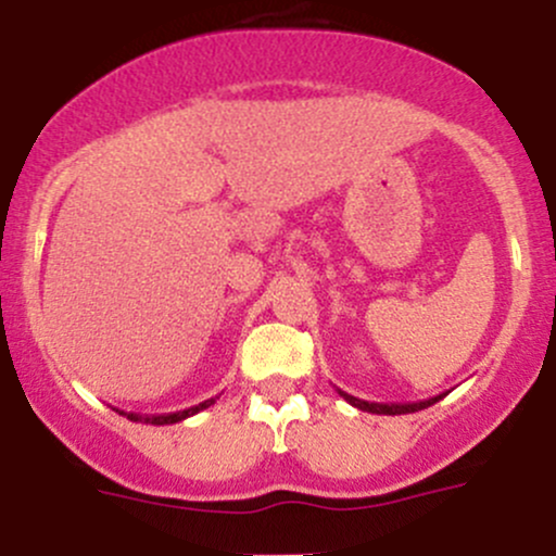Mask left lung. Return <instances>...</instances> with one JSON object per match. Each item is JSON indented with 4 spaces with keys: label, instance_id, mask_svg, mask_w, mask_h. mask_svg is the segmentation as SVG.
<instances>
[{
    "label": "left lung",
    "instance_id": "8db88e82",
    "mask_svg": "<svg viewBox=\"0 0 556 556\" xmlns=\"http://www.w3.org/2000/svg\"><path fill=\"white\" fill-rule=\"evenodd\" d=\"M340 392V397H344L350 402L353 407H358V410H366V413H376V416H405V413H418L424 410V407H431L433 402H439L444 397V394H437V397L431 400H420V402H389V405H384V402H368V400H358L353 397V394L342 392V389H337Z\"/></svg>",
    "mask_w": 556,
    "mask_h": 556
}]
</instances>
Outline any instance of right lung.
<instances>
[{
    "mask_svg": "<svg viewBox=\"0 0 556 556\" xmlns=\"http://www.w3.org/2000/svg\"><path fill=\"white\" fill-rule=\"evenodd\" d=\"M216 402V397L206 400V402H198V405L188 407V410H180V413H164V416H140V413H119V416H127V420H136V424H151V426H169V424H180V420L195 416V413L206 410V407H212Z\"/></svg>",
    "mask_w": 556,
    "mask_h": 556,
    "instance_id": "obj_1",
    "label": "right lung"
}]
</instances>
